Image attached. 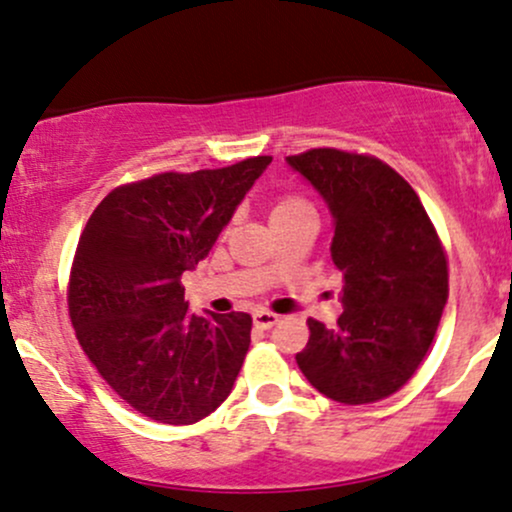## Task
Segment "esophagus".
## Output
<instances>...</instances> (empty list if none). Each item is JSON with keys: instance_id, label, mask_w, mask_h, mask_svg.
Instances as JSON below:
<instances>
[{"instance_id": "34e87169", "label": "esophagus", "mask_w": 512, "mask_h": 512, "mask_svg": "<svg viewBox=\"0 0 512 512\" xmlns=\"http://www.w3.org/2000/svg\"><path fill=\"white\" fill-rule=\"evenodd\" d=\"M278 314L273 312H266V309H256L254 312V324L258 326V329H271V326L278 324Z\"/></svg>"}]
</instances>
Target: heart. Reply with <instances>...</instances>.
I'll use <instances>...</instances> for the list:
<instances>
[{"instance_id":"obj_1","label":"heart","mask_w":512,"mask_h":512,"mask_svg":"<svg viewBox=\"0 0 512 512\" xmlns=\"http://www.w3.org/2000/svg\"><path fill=\"white\" fill-rule=\"evenodd\" d=\"M300 210H312V208H309V203H307V200H302V198H295V195H285V198H280L278 203L273 205V210H271V217L290 215V212H300Z\"/></svg>"}]
</instances>
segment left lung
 <instances>
[{"label": "left lung", "instance_id": "obj_1", "mask_svg": "<svg viewBox=\"0 0 512 512\" xmlns=\"http://www.w3.org/2000/svg\"><path fill=\"white\" fill-rule=\"evenodd\" d=\"M287 166L333 217L331 258L343 273L336 326L309 319L295 355L314 389L338 404L399 392L421 365L447 302V261L416 191L375 157L309 149Z\"/></svg>", "mask_w": 512, "mask_h": 512}]
</instances>
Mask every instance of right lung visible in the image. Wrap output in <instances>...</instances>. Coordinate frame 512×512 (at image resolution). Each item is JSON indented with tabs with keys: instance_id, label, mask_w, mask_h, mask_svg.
Here are the masks:
<instances>
[{
	"instance_id": "1",
	"label": "right lung",
	"mask_w": 512,
	"mask_h": 512,
	"mask_svg": "<svg viewBox=\"0 0 512 512\" xmlns=\"http://www.w3.org/2000/svg\"><path fill=\"white\" fill-rule=\"evenodd\" d=\"M271 162L254 157L120 186L79 237L70 278L79 346L108 387L152 421L191 426L232 392L251 317H198L183 300L181 275L210 254Z\"/></svg>"
}]
</instances>
